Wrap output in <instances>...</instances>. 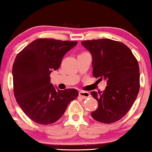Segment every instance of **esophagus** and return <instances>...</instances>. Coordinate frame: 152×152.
<instances>
[{"mask_svg":"<svg viewBox=\"0 0 152 152\" xmlns=\"http://www.w3.org/2000/svg\"><path fill=\"white\" fill-rule=\"evenodd\" d=\"M79 96H81L83 99H86L91 96L90 94L87 91H79Z\"/></svg>","mask_w":152,"mask_h":152,"instance_id":"obj_1","label":"esophagus"}]
</instances>
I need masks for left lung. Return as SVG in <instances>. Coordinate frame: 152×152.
<instances>
[{"mask_svg":"<svg viewBox=\"0 0 152 152\" xmlns=\"http://www.w3.org/2000/svg\"><path fill=\"white\" fill-rule=\"evenodd\" d=\"M92 56L93 76L107 81L103 92L91 94L98 102L91 112L94 119L104 124L118 121L127 114L139 94V67L126 45L108 38L81 41Z\"/></svg>","mask_w":152,"mask_h":152,"instance_id":"8db88e82","label":"left lung"}]
</instances>
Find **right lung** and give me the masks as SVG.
<instances>
[{"label": "right lung", "instance_id": "add662e5", "mask_svg": "<svg viewBox=\"0 0 152 152\" xmlns=\"http://www.w3.org/2000/svg\"><path fill=\"white\" fill-rule=\"evenodd\" d=\"M77 41L38 38L15 57L12 69L16 102L32 121L48 125L60 118L71 101L78 96L75 88L56 89L50 74L60 67L62 58Z\"/></svg>", "mask_w": 152, "mask_h": 152}]
</instances>
